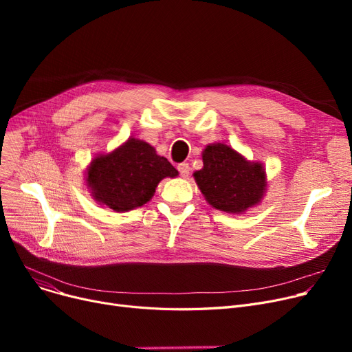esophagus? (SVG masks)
<instances>
[{"instance_id": "34e87169", "label": "esophagus", "mask_w": 352, "mask_h": 352, "mask_svg": "<svg viewBox=\"0 0 352 352\" xmlns=\"http://www.w3.org/2000/svg\"><path fill=\"white\" fill-rule=\"evenodd\" d=\"M178 171H179V174H181L182 178H187V177L190 175L191 168H190V165H188L187 162H182V164L178 165Z\"/></svg>"}]
</instances>
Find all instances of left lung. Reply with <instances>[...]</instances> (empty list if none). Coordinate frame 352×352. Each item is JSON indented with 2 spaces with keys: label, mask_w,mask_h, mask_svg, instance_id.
<instances>
[{
  "label": "left lung",
  "mask_w": 352,
  "mask_h": 352,
  "mask_svg": "<svg viewBox=\"0 0 352 352\" xmlns=\"http://www.w3.org/2000/svg\"><path fill=\"white\" fill-rule=\"evenodd\" d=\"M202 166L194 179L208 204L228 214H244L267 192L264 165L250 161L231 145L214 142L202 151Z\"/></svg>",
  "instance_id": "obj_1"
}]
</instances>
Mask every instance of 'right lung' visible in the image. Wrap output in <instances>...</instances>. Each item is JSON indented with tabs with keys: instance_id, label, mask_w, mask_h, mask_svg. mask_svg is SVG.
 <instances>
[{
	"instance_id": "add662e5",
	"label": "right lung",
	"mask_w": 352,
	"mask_h": 352,
	"mask_svg": "<svg viewBox=\"0 0 352 352\" xmlns=\"http://www.w3.org/2000/svg\"><path fill=\"white\" fill-rule=\"evenodd\" d=\"M178 171L148 142L129 137L116 150L97 154L85 170V187L100 206L116 212L142 207L164 178Z\"/></svg>"
}]
</instances>
